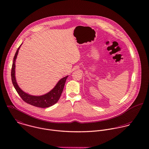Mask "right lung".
<instances>
[{
  "mask_svg": "<svg viewBox=\"0 0 149 149\" xmlns=\"http://www.w3.org/2000/svg\"><path fill=\"white\" fill-rule=\"evenodd\" d=\"M22 43L18 48L14 57L12 69H11V80L13 84L22 99L26 103L38 108H48L55 104L59 100L61 94L64 88L66 79L68 75L62 78L58 81L55 87L47 93L41 95H33L29 94L21 89L18 86L15 78V61L18 54L19 49Z\"/></svg>",
  "mask_w": 149,
  "mask_h": 149,
  "instance_id": "obj_1",
  "label": "right lung"
}]
</instances>
